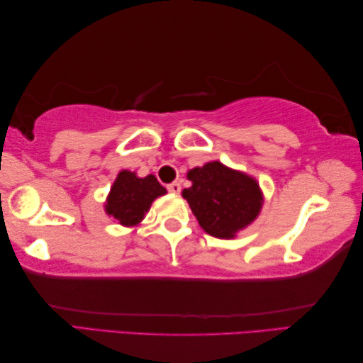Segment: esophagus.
<instances>
[{"label": "esophagus", "mask_w": 363, "mask_h": 363, "mask_svg": "<svg viewBox=\"0 0 363 363\" xmlns=\"http://www.w3.org/2000/svg\"><path fill=\"white\" fill-rule=\"evenodd\" d=\"M167 189L170 193H174V194H178L182 191V185L178 182H174V183H170V185H167Z\"/></svg>", "instance_id": "1"}]
</instances>
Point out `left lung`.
I'll list each match as a JSON object with an SVG mask.
<instances>
[{"label": "left lung", "instance_id": "1", "mask_svg": "<svg viewBox=\"0 0 363 363\" xmlns=\"http://www.w3.org/2000/svg\"><path fill=\"white\" fill-rule=\"evenodd\" d=\"M193 183L183 189V198L206 233L231 240L251 225L262 209V191L255 178L233 170L218 160L188 172Z\"/></svg>", "mask_w": 363, "mask_h": 363}]
</instances>
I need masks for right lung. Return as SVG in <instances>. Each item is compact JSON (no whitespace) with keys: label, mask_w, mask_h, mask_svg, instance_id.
<instances>
[{"label":"right lung","mask_w":363,"mask_h":363,"mask_svg":"<svg viewBox=\"0 0 363 363\" xmlns=\"http://www.w3.org/2000/svg\"><path fill=\"white\" fill-rule=\"evenodd\" d=\"M165 193L167 189L154 175L140 178L135 172L122 170L111 186L104 209L123 227H136L150 211L152 201Z\"/></svg>","instance_id":"add662e5"}]
</instances>
